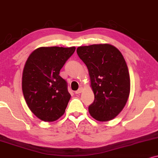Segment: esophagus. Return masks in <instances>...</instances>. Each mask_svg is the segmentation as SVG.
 I'll use <instances>...</instances> for the list:
<instances>
[{
  "instance_id": "esophagus-1",
  "label": "esophagus",
  "mask_w": 158,
  "mask_h": 158,
  "mask_svg": "<svg viewBox=\"0 0 158 158\" xmlns=\"http://www.w3.org/2000/svg\"><path fill=\"white\" fill-rule=\"evenodd\" d=\"M82 90H83V89L81 88V87H80V88H79V90L76 91V92H75V94H81V93L82 92Z\"/></svg>"
}]
</instances>
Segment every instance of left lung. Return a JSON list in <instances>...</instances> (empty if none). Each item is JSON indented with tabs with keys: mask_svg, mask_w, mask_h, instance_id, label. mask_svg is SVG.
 Masks as SVG:
<instances>
[{
	"mask_svg": "<svg viewBox=\"0 0 158 158\" xmlns=\"http://www.w3.org/2000/svg\"><path fill=\"white\" fill-rule=\"evenodd\" d=\"M77 52L88 69L94 94L89 113L98 121L112 120L123 109L130 96L126 61L118 49L107 43L79 46Z\"/></svg>",
	"mask_w": 158,
	"mask_h": 158,
	"instance_id": "left-lung-1",
	"label": "left lung"
}]
</instances>
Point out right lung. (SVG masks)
<instances>
[{
	"mask_svg": "<svg viewBox=\"0 0 158 158\" xmlns=\"http://www.w3.org/2000/svg\"><path fill=\"white\" fill-rule=\"evenodd\" d=\"M75 47H40L25 63L22 90L30 110L42 121H56L64 113L71 94L60 71Z\"/></svg>",
	"mask_w": 158,
	"mask_h": 158,
	"instance_id": "1",
	"label": "right lung"
}]
</instances>
